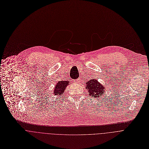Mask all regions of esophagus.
I'll return each mask as SVG.
<instances>
[{"label":"esophagus","mask_w":149,"mask_h":149,"mask_svg":"<svg viewBox=\"0 0 149 149\" xmlns=\"http://www.w3.org/2000/svg\"><path fill=\"white\" fill-rule=\"evenodd\" d=\"M81 78H78V79H75V82H77V83H79L80 82H81Z\"/></svg>","instance_id":"34e87169"}]
</instances>
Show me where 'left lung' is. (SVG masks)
<instances>
[{
    "instance_id": "8db88e82",
    "label": "left lung",
    "mask_w": 149,
    "mask_h": 149,
    "mask_svg": "<svg viewBox=\"0 0 149 149\" xmlns=\"http://www.w3.org/2000/svg\"><path fill=\"white\" fill-rule=\"evenodd\" d=\"M86 89L89 96L95 98H100L105 93L106 88L96 79H92L85 83Z\"/></svg>"
}]
</instances>
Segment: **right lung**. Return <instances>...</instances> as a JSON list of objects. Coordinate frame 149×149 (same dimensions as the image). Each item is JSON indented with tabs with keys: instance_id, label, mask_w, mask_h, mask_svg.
I'll use <instances>...</instances> for the list:
<instances>
[{
	"instance_id": "1",
	"label": "right lung",
	"mask_w": 149,
	"mask_h": 149,
	"mask_svg": "<svg viewBox=\"0 0 149 149\" xmlns=\"http://www.w3.org/2000/svg\"><path fill=\"white\" fill-rule=\"evenodd\" d=\"M71 83L68 81H58L57 84L56 85L54 88V91L53 93L54 95H61L62 94L65 92V89L67 86L70 85Z\"/></svg>"
}]
</instances>
